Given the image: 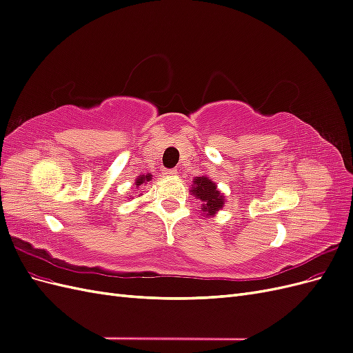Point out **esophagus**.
<instances>
[{"mask_svg":"<svg viewBox=\"0 0 353 353\" xmlns=\"http://www.w3.org/2000/svg\"><path fill=\"white\" fill-rule=\"evenodd\" d=\"M165 174L169 175V176H175V175L178 174V170H176V169H166Z\"/></svg>","mask_w":353,"mask_h":353,"instance_id":"esophagus-1","label":"esophagus"}]
</instances>
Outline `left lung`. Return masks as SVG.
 <instances>
[{
  "instance_id": "1",
  "label": "left lung",
  "mask_w": 353,
  "mask_h": 353,
  "mask_svg": "<svg viewBox=\"0 0 353 353\" xmlns=\"http://www.w3.org/2000/svg\"><path fill=\"white\" fill-rule=\"evenodd\" d=\"M191 193L201 201V213H205L208 218L215 216L225 205V197L216 188V184L208 176H196L193 187H191Z\"/></svg>"
}]
</instances>
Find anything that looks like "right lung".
I'll return each mask as SVG.
<instances>
[{
  "label": "right lung",
  "mask_w": 353,
  "mask_h": 353,
  "mask_svg": "<svg viewBox=\"0 0 353 353\" xmlns=\"http://www.w3.org/2000/svg\"><path fill=\"white\" fill-rule=\"evenodd\" d=\"M152 179V175H140V176H138L137 179H135V185H137V188H140L141 185H144V184H147L148 183V181H150Z\"/></svg>",
  "instance_id": "right-lung-1"
}]
</instances>
